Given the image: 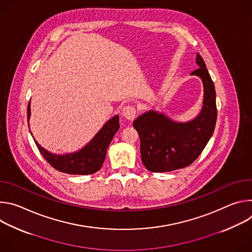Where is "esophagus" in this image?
<instances>
[{
	"mask_svg": "<svg viewBox=\"0 0 252 252\" xmlns=\"http://www.w3.org/2000/svg\"><path fill=\"white\" fill-rule=\"evenodd\" d=\"M135 114H136V111L132 105L125 106L122 111L123 117L127 121H132L135 118Z\"/></svg>",
	"mask_w": 252,
	"mask_h": 252,
	"instance_id": "34e87169",
	"label": "esophagus"
}]
</instances>
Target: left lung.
Instances as JSON below:
<instances>
[{
	"label": "left lung",
	"instance_id": "1",
	"mask_svg": "<svg viewBox=\"0 0 252 252\" xmlns=\"http://www.w3.org/2000/svg\"><path fill=\"white\" fill-rule=\"evenodd\" d=\"M191 76L203 85V100L199 114L188 122H176L161 112L151 110L133 122L140 138L142 163L153 172H165L191 164L210 139L217 123V94L205 63L196 54Z\"/></svg>",
	"mask_w": 252,
	"mask_h": 252
}]
</instances>
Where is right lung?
I'll list each match as a JSON object with an SVG mask.
<instances>
[{
	"mask_svg": "<svg viewBox=\"0 0 252 252\" xmlns=\"http://www.w3.org/2000/svg\"><path fill=\"white\" fill-rule=\"evenodd\" d=\"M31 117V101L28 105V124ZM120 128L119 115L107 121L96 134L81 150L63 155L50 153L35 140V146L45 159L57 170L67 174H92L99 170L105 159L106 150Z\"/></svg>",
	"mask_w": 252,
	"mask_h": 252,
	"instance_id": "right-lung-1",
	"label": "right lung"
}]
</instances>
